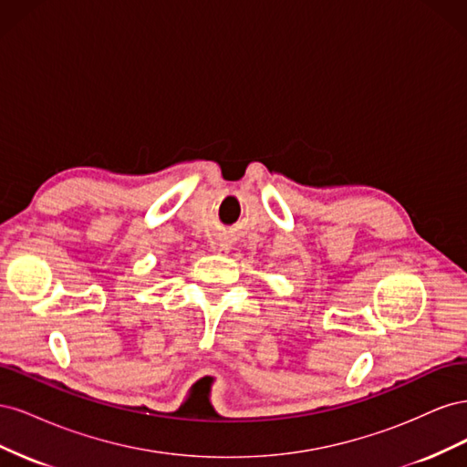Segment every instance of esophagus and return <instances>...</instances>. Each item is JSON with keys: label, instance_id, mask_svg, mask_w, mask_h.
Masks as SVG:
<instances>
[{"label": "esophagus", "instance_id": "obj_1", "mask_svg": "<svg viewBox=\"0 0 467 467\" xmlns=\"http://www.w3.org/2000/svg\"><path fill=\"white\" fill-rule=\"evenodd\" d=\"M218 251H222V253H228V247H223V245H222Z\"/></svg>", "mask_w": 467, "mask_h": 467}]
</instances>
